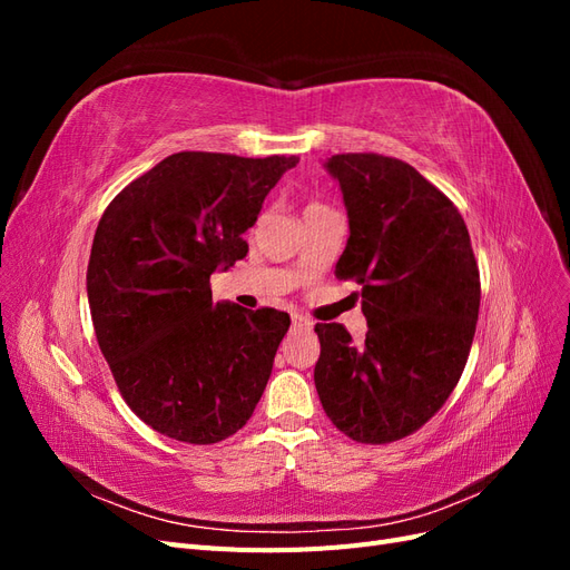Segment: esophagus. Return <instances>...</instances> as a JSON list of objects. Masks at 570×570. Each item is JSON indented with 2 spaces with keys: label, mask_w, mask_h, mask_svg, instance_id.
<instances>
[{
  "label": "esophagus",
  "mask_w": 570,
  "mask_h": 570,
  "mask_svg": "<svg viewBox=\"0 0 570 570\" xmlns=\"http://www.w3.org/2000/svg\"><path fill=\"white\" fill-rule=\"evenodd\" d=\"M292 325L299 327V331H312V327H314V321H312V318H306V316H295V318H292Z\"/></svg>",
  "instance_id": "34e87169"
}]
</instances>
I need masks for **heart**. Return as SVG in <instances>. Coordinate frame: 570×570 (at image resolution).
<instances>
[{
  "label": "heart",
  "mask_w": 570,
  "mask_h": 570,
  "mask_svg": "<svg viewBox=\"0 0 570 570\" xmlns=\"http://www.w3.org/2000/svg\"><path fill=\"white\" fill-rule=\"evenodd\" d=\"M318 206H323V204H316V202H312V204H308V206H306V209H304V212H312V209H318Z\"/></svg>",
  "instance_id": "obj_1"
}]
</instances>
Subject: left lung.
I'll list each match as a JSON object with an SVG mask.
<instances>
[{"label": "left lung", "instance_id": "left-lung-1", "mask_svg": "<svg viewBox=\"0 0 570 570\" xmlns=\"http://www.w3.org/2000/svg\"><path fill=\"white\" fill-rule=\"evenodd\" d=\"M350 239L335 275L361 285L366 340L316 323L314 383L333 425L361 444L425 425L463 373L480 308V273L456 206L416 168L383 154H335Z\"/></svg>", "mask_w": 570, "mask_h": 570}]
</instances>
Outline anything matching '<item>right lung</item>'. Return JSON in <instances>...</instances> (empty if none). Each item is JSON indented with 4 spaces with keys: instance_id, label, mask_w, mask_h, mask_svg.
I'll use <instances>...</instances> for the list:
<instances>
[{
    "instance_id": "obj_1",
    "label": "right lung",
    "mask_w": 570,
    "mask_h": 570,
    "mask_svg": "<svg viewBox=\"0 0 570 570\" xmlns=\"http://www.w3.org/2000/svg\"><path fill=\"white\" fill-rule=\"evenodd\" d=\"M297 164L178 151L99 218L88 264L99 350L135 416L170 440L216 444L262 400L289 316L214 304L209 281L247 256L243 233Z\"/></svg>"
}]
</instances>
